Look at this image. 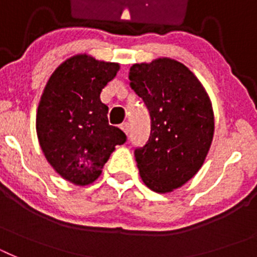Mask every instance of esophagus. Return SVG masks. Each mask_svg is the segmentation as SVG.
<instances>
[{
  "label": "esophagus",
  "mask_w": 257,
  "mask_h": 257,
  "mask_svg": "<svg viewBox=\"0 0 257 257\" xmlns=\"http://www.w3.org/2000/svg\"><path fill=\"white\" fill-rule=\"evenodd\" d=\"M121 128L126 135H128V133H130V124H128V122H123V123L121 124Z\"/></svg>",
  "instance_id": "esophagus-1"
}]
</instances>
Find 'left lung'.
<instances>
[{
    "mask_svg": "<svg viewBox=\"0 0 257 257\" xmlns=\"http://www.w3.org/2000/svg\"><path fill=\"white\" fill-rule=\"evenodd\" d=\"M131 87L151 113V136L136 149L143 183L156 193H170L199 171L215 131L212 103L188 67L171 58L136 63Z\"/></svg>",
    "mask_w": 257,
    "mask_h": 257,
    "instance_id": "8db88e82",
    "label": "left lung"
}]
</instances>
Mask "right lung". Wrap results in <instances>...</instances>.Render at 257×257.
<instances>
[{"label":"right lung","mask_w":257,"mask_h":257,"mask_svg":"<svg viewBox=\"0 0 257 257\" xmlns=\"http://www.w3.org/2000/svg\"><path fill=\"white\" fill-rule=\"evenodd\" d=\"M118 63L77 54L50 76L38 103L36 131L45 158L64 180L85 187L101 175L126 135L108 122L101 90L117 76Z\"/></svg>","instance_id":"obj_1"}]
</instances>
